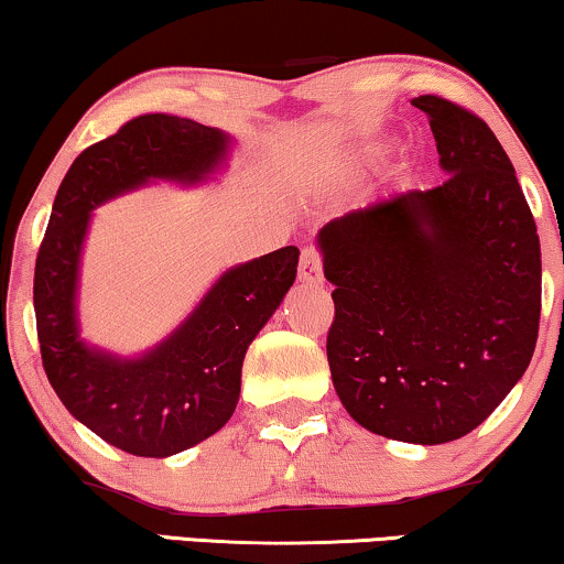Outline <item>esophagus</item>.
I'll list each match as a JSON object with an SVG mask.
<instances>
[{"label":"esophagus","mask_w":564,"mask_h":564,"mask_svg":"<svg viewBox=\"0 0 564 564\" xmlns=\"http://www.w3.org/2000/svg\"><path fill=\"white\" fill-rule=\"evenodd\" d=\"M323 261H321V253L318 249H313V246H307L300 253V264H297V280L303 284H318L323 280Z\"/></svg>","instance_id":"esophagus-1"}]
</instances>
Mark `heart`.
Wrapping results in <instances>:
<instances>
[{
  "label": "heart",
  "mask_w": 564,
  "mask_h": 564,
  "mask_svg": "<svg viewBox=\"0 0 564 564\" xmlns=\"http://www.w3.org/2000/svg\"><path fill=\"white\" fill-rule=\"evenodd\" d=\"M377 151H380V149H375L372 153H369V156H377Z\"/></svg>",
  "instance_id": "b5f03b06"
}]
</instances>
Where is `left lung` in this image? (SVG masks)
I'll use <instances>...</instances> for the list:
<instances>
[{
    "instance_id": "left-lung-1",
    "label": "left lung",
    "mask_w": 564,
    "mask_h": 564,
    "mask_svg": "<svg viewBox=\"0 0 564 564\" xmlns=\"http://www.w3.org/2000/svg\"><path fill=\"white\" fill-rule=\"evenodd\" d=\"M449 180L326 223L328 367L359 426L446 444L480 426L527 372L542 313V249L511 159L485 120L436 95Z\"/></svg>"
}]
</instances>
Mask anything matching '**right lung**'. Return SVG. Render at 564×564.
Masks as SVG:
<instances>
[{
    "instance_id": "right-lung-1",
    "label": "right lung",
    "mask_w": 564,
    "mask_h": 564,
    "mask_svg": "<svg viewBox=\"0 0 564 564\" xmlns=\"http://www.w3.org/2000/svg\"><path fill=\"white\" fill-rule=\"evenodd\" d=\"M230 135L151 112L82 151L53 199L35 259L33 303L43 369L66 411L135 457H172L226 426L249 344L297 274V246L228 269L187 321L143 357L120 359L79 338L76 282L91 210L153 180L205 182Z\"/></svg>"
}]
</instances>
